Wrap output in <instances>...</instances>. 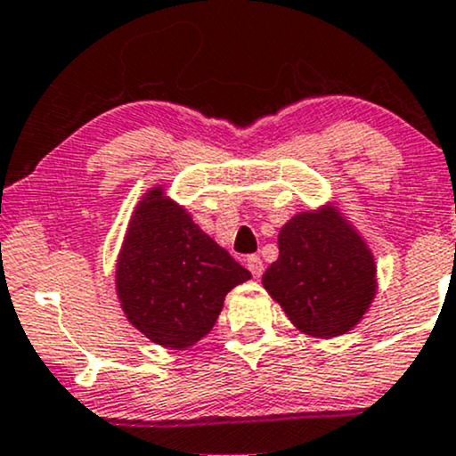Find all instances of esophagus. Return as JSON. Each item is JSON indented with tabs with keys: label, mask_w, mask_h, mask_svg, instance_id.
<instances>
[{
	"label": "esophagus",
	"mask_w": 456,
	"mask_h": 456,
	"mask_svg": "<svg viewBox=\"0 0 456 456\" xmlns=\"http://www.w3.org/2000/svg\"><path fill=\"white\" fill-rule=\"evenodd\" d=\"M247 266H248V270H251V274L255 279H259L264 274V262L257 257V255H248Z\"/></svg>",
	"instance_id": "esophagus-1"
}]
</instances>
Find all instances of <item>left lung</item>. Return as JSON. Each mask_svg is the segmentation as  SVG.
I'll list each match as a JSON object with an SVG mask.
<instances>
[{
    "label": "left lung",
    "instance_id": "1",
    "mask_svg": "<svg viewBox=\"0 0 456 456\" xmlns=\"http://www.w3.org/2000/svg\"><path fill=\"white\" fill-rule=\"evenodd\" d=\"M377 268L363 240L335 209L297 214L279 232V259L262 277L288 318L316 338L346 333L377 292Z\"/></svg>",
    "mask_w": 456,
    "mask_h": 456
}]
</instances>
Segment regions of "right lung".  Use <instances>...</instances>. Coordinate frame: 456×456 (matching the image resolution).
Listing matches in <instances>:
<instances>
[{
    "label": "right lung",
    "instance_id": "1",
    "mask_svg": "<svg viewBox=\"0 0 456 456\" xmlns=\"http://www.w3.org/2000/svg\"><path fill=\"white\" fill-rule=\"evenodd\" d=\"M251 279L186 209L153 188L138 203L117 266L125 316L155 344L182 350L212 331L232 288Z\"/></svg>",
    "mask_w": 456,
    "mask_h": 456
}]
</instances>
